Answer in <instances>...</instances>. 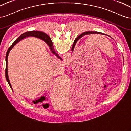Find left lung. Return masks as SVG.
Returning <instances> with one entry per match:
<instances>
[{"mask_svg":"<svg viewBox=\"0 0 131 131\" xmlns=\"http://www.w3.org/2000/svg\"><path fill=\"white\" fill-rule=\"evenodd\" d=\"M102 34V35H105V34L103 33H101V32H96V31H86V32H84L82 34H81V35H79L77 39H79V38H81V37H82L83 35H87V34Z\"/></svg>","mask_w":131,"mask_h":131,"instance_id":"1","label":"left lung"}]
</instances>
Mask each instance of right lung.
Instances as JSON below:
<instances>
[{
    "instance_id": "1",
    "label": "right lung",
    "mask_w": 131,
    "mask_h": 131,
    "mask_svg": "<svg viewBox=\"0 0 131 131\" xmlns=\"http://www.w3.org/2000/svg\"><path fill=\"white\" fill-rule=\"evenodd\" d=\"M28 36H33V37H35L37 38H39V39H42L44 40L46 43H47V45L49 46V47L51 49V50L52 51V53H53L54 54H56V56L59 58L60 59H61V58H60V56H59L58 54H57V53L55 51V49H54V47L53 46V44L52 42L51 39H50V37L46 34V33L43 32H41V31H28L26 32L25 33H23V34L21 35L12 44V45L10 46L9 47V48L8 49L7 51L6 52V70H5V76H6V78L7 80V82L9 83V85L10 86V87L11 88V85L10 84V81H9V76H8V73H7V58H8V55L9 54V52H10L11 49L12 48V47H14V46L17 43H18L19 41H20L21 40L23 39L25 37H27ZM12 89V88H11Z\"/></svg>"
}]
</instances>
